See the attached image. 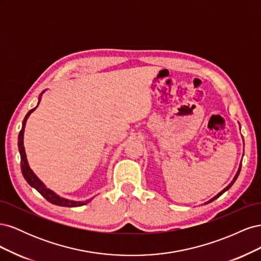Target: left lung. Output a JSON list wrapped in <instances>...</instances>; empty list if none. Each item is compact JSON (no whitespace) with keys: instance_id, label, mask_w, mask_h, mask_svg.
<instances>
[{"instance_id":"obj_1","label":"left lung","mask_w":261,"mask_h":261,"mask_svg":"<svg viewBox=\"0 0 261 261\" xmlns=\"http://www.w3.org/2000/svg\"><path fill=\"white\" fill-rule=\"evenodd\" d=\"M240 172H241V165H240V169H239L238 173H236V175H235V177H234V178H233V180L231 181V184H230V185H228V186H226V187H225V188L223 189V191H222V192H221V193H219V194H218V195H217L216 197H213V198H212L211 200H209V201H208V202H206V203H209V202H211V201H213V200H216V199H217V198H219V197H220L221 195H222V194H223L224 192H226V191H227V189H228V188H230V187H231V186H232V185L234 184V181L236 180V178H238V176H239V174H240Z\"/></svg>"}]
</instances>
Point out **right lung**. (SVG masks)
<instances>
[{
  "mask_svg": "<svg viewBox=\"0 0 261 261\" xmlns=\"http://www.w3.org/2000/svg\"><path fill=\"white\" fill-rule=\"evenodd\" d=\"M36 109H37V107L33 110H30V111L27 113V115L25 116V118H23L21 130L19 132V135H18V149H19V153H20V168H21V173H22L23 177H25V179L27 180V183L30 186H33L34 188H36L37 191L40 193L46 200H48L51 203H53V204H57V206H61V207H80V206H83V204L88 203L91 199L86 200V201H73V200L62 198V197H60L55 193H53L51 189L46 188L42 181L35 175V173L31 171V169L29 168L27 158H26V152H25V147H23V132H25V126H26L27 118L29 117V115L31 113L35 111Z\"/></svg>",
  "mask_w": 261,
  "mask_h": 261,
  "instance_id": "right-lung-1",
  "label": "right lung"
}]
</instances>
